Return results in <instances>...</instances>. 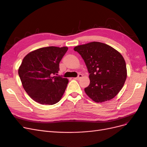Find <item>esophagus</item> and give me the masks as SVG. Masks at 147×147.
<instances>
[{"label": "esophagus", "instance_id": "34e87169", "mask_svg": "<svg viewBox=\"0 0 147 147\" xmlns=\"http://www.w3.org/2000/svg\"><path fill=\"white\" fill-rule=\"evenodd\" d=\"M82 77H83V75L82 74H79L78 76L77 77H76V78H74V79H75V80H80Z\"/></svg>", "mask_w": 147, "mask_h": 147}]
</instances>
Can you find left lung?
Here are the masks:
<instances>
[{
    "mask_svg": "<svg viewBox=\"0 0 147 147\" xmlns=\"http://www.w3.org/2000/svg\"><path fill=\"white\" fill-rule=\"evenodd\" d=\"M74 50L82 56L90 73V85L84 89L88 96L96 102L112 99L127 78L126 62L121 53L99 42L78 45Z\"/></svg>",
    "mask_w": 147,
    "mask_h": 147,
    "instance_id": "1",
    "label": "left lung"
}]
</instances>
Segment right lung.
<instances>
[{"label":"right lung","mask_w":147,"mask_h":147,"mask_svg":"<svg viewBox=\"0 0 147 147\" xmlns=\"http://www.w3.org/2000/svg\"><path fill=\"white\" fill-rule=\"evenodd\" d=\"M68 47H48L29 53L23 59L18 74L24 90L34 101L53 105L63 97L67 78L55 76Z\"/></svg>","instance_id":"1"}]
</instances>
